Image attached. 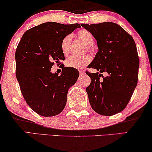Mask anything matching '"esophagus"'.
Returning <instances> with one entry per match:
<instances>
[{
    "mask_svg": "<svg viewBox=\"0 0 152 152\" xmlns=\"http://www.w3.org/2000/svg\"><path fill=\"white\" fill-rule=\"evenodd\" d=\"M84 71L83 70H80V75H84Z\"/></svg>",
    "mask_w": 152,
    "mask_h": 152,
    "instance_id": "esophagus-1",
    "label": "esophagus"
}]
</instances>
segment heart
<instances>
[{
    "instance_id": "obj_1",
    "label": "heart",
    "mask_w": 152,
    "mask_h": 152,
    "mask_svg": "<svg viewBox=\"0 0 152 152\" xmlns=\"http://www.w3.org/2000/svg\"><path fill=\"white\" fill-rule=\"evenodd\" d=\"M77 35L78 38L88 46H91L94 45V37L93 34L90 31L82 28L77 31ZM71 35H67L62 40L61 43V51L64 55H68L70 52V49H71ZM91 59L92 58L90 55H84L82 56L72 55L66 59V65L68 68L80 69L89 64L91 61Z\"/></svg>"
}]
</instances>
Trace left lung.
I'll use <instances>...</instances> for the list:
<instances>
[{
	"label": "left lung",
	"instance_id": "8db88e82",
	"mask_svg": "<svg viewBox=\"0 0 152 152\" xmlns=\"http://www.w3.org/2000/svg\"><path fill=\"white\" fill-rule=\"evenodd\" d=\"M81 26L93 34L98 47L88 67L108 74L104 77L86 71L91 78L86 88L90 105L99 115H116L126 107L137 84L140 61L135 41L115 23Z\"/></svg>",
	"mask_w": 152,
	"mask_h": 152
}]
</instances>
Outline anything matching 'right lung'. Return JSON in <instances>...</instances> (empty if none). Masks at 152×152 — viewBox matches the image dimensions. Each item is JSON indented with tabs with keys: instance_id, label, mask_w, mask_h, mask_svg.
Here are the masks:
<instances>
[{
	"instance_id": "obj_1",
	"label": "right lung",
	"mask_w": 152,
	"mask_h": 152,
	"mask_svg": "<svg viewBox=\"0 0 152 152\" xmlns=\"http://www.w3.org/2000/svg\"><path fill=\"white\" fill-rule=\"evenodd\" d=\"M79 23H43L23 33L15 52L16 77L26 103L43 117L63 111L68 89L75 84L79 71L62 66L61 76L50 72L54 62L65 60L61 43L65 36L80 28Z\"/></svg>"
}]
</instances>
